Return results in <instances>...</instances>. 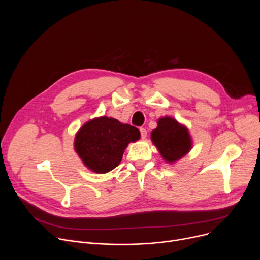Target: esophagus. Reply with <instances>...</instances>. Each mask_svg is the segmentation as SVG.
<instances>
[{"instance_id":"esophagus-1","label":"esophagus","mask_w":260,"mask_h":260,"mask_svg":"<svg viewBox=\"0 0 260 260\" xmlns=\"http://www.w3.org/2000/svg\"><path fill=\"white\" fill-rule=\"evenodd\" d=\"M140 133H141V138H142V139H146V137H147V131H146L144 127H141V128H140Z\"/></svg>"}]
</instances>
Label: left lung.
Wrapping results in <instances>:
<instances>
[{
  "instance_id": "1",
  "label": "left lung",
  "mask_w": 260,
  "mask_h": 260,
  "mask_svg": "<svg viewBox=\"0 0 260 260\" xmlns=\"http://www.w3.org/2000/svg\"><path fill=\"white\" fill-rule=\"evenodd\" d=\"M151 140L162 158L169 164L176 162L186 155L192 147L187 127L170 116L158 119L157 127L151 133Z\"/></svg>"
}]
</instances>
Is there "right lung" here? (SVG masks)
<instances>
[{
	"label": "right lung",
	"instance_id": "1",
	"mask_svg": "<svg viewBox=\"0 0 260 260\" xmlns=\"http://www.w3.org/2000/svg\"><path fill=\"white\" fill-rule=\"evenodd\" d=\"M140 136L137 127L102 116L82 125L76 134L74 148L89 170L105 174L120 164L127 145Z\"/></svg>",
	"mask_w": 260,
	"mask_h": 260
}]
</instances>
